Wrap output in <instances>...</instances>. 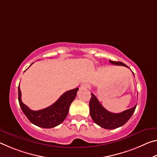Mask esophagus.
Listing matches in <instances>:
<instances>
[{
    "label": "esophagus",
    "instance_id": "1",
    "mask_svg": "<svg viewBox=\"0 0 157 157\" xmlns=\"http://www.w3.org/2000/svg\"><path fill=\"white\" fill-rule=\"evenodd\" d=\"M80 87H81V89H87V88H89L90 85L87 83H83L81 84Z\"/></svg>",
    "mask_w": 157,
    "mask_h": 157
}]
</instances>
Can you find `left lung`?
<instances>
[{"label": "left lung", "mask_w": 157, "mask_h": 157, "mask_svg": "<svg viewBox=\"0 0 157 157\" xmlns=\"http://www.w3.org/2000/svg\"><path fill=\"white\" fill-rule=\"evenodd\" d=\"M111 64L117 66H124L128 68L124 63L121 62H113L109 60ZM91 98L89 102L90 115L95 123L102 128L113 129L123 126L129 120L136 109V105L129 109H127L119 113H111L102 107L98 98L94 94H91Z\"/></svg>", "instance_id": "8db88e82"}]
</instances>
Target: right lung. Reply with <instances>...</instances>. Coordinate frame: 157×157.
Here are the masks:
<instances>
[{"label": "right lung", "instance_id": "add662e5", "mask_svg": "<svg viewBox=\"0 0 157 157\" xmlns=\"http://www.w3.org/2000/svg\"><path fill=\"white\" fill-rule=\"evenodd\" d=\"M78 89V88H76L65 92L54 104L48 107L38 111H33L23 103L21 100V92L18 85V102L23 112L32 123L42 128L50 129L59 125L64 121L68 115L70 105L75 98Z\"/></svg>", "mask_w": 157, "mask_h": 157}]
</instances>
